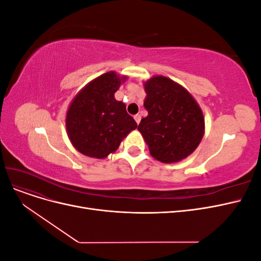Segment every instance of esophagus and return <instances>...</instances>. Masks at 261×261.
<instances>
[{
	"mask_svg": "<svg viewBox=\"0 0 261 261\" xmlns=\"http://www.w3.org/2000/svg\"><path fill=\"white\" fill-rule=\"evenodd\" d=\"M134 118H135V121H136V123H137V124H139V123H140V120H141V116H140L139 114H136V115H134Z\"/></svg>",
	"mask_w": 261,
	"mask_h": 261,
	"instance_id": "34e87169",
	"label": "esophagus"
}]
</instances>
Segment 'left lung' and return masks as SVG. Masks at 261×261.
<instances>
[{"mask_svg":"<svg viewBox=\"0 0 261 261\" xmlns=\"http://www.w3.org/2000/svg\"><path fill=\"white\" fill-rule=\"evenodd\" d=\"M147 117L138 130L150 154L163 163L185 159L198 147L204 133L200 107L184 87L164 76H153L144 84Z\"/></svg>","mask_w":261,"mask_h":261,"instance_id":"8db88e82","label":"left lung"}]
</instances>
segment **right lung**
Here are the masks:
<instances>
[{"mask_svg":"<svg viewBox=\"0 0 261 261\" xmlns=\"http://www.w3.org/2000/svg\"><path fill=\"white\" fill-rule=\"evenodd\" d=\"M126 78L108 72L87 84L70 102L66 130L70 143L81 153L103 159L137 128L135 120L126 112V106L114 98Z\"/></svg>","mask_w":261,"mask_h":261,"instance_id":"1","label":"right lung"}]
</instances>
